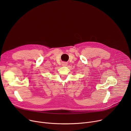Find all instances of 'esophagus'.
Returning <instances> with one entry per match:
<instances>
[{
    "label": "esophagus",
    "mask_w": 131,
    "mask_h": 131,
    "mask_svg": "<svg viewBox=\"0 0 131 131\" xmlns=\"http://www.w3.org/2000/svg\"><path fill=\"white\" fill-rule=\"evenodd\" d=\"M67 64L68 63H67V62H63V63H62V66H66L67 65Z\"/></svg>",
    "instance_id": "1"
}]
</instances>
